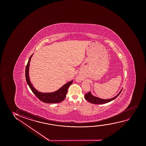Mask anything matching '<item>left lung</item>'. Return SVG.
<instances>
[{
    "label": "left lung",
    "mask_w": 146,
    "mask_h": 146,
    "mask_svg": "<svg viewBox=\"0 0 146 146\" xmlns=\"http://www.w3.org/2000/svg\"><path fill=\"white\" fill-rule=\"evenodd\" d=\"M122 90L120 91V93L115 96L114 98L109 99H102L101 98L96 97L93 96L92 94H91L90 92L87 93L85 95V98L87 101L90 102L91 103L95 104H102L107 103L108 102H111L113 100H114L115 99H116L119 95H120L121 92H122Z\"/></svg>",
    "instance_id": "left-lung-1"
}]
</instances>
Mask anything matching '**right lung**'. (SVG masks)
Here are the masks:
<instances>
[{"label": "right lung", "instance_id": "1", "mask_svg": "<svg viewBox=\"0 0 146 146\" xmlns=\"http://www.w3.org/2000/svg\"><path fill=\"white\" fill-rule=\"evenodd\" d=\"M32 55L30 56L29 59L28 63L26 65V69H25V78H26V82L28 84V86L30 87V89L31 90L33 94L37 97V98L42 102L46 103H58L63 101L66 98V94L67 93L68 89L70 85H71L73 83V80L69 82L64 86H62L61 88L57 90L56 92L53 93H43L35 89L33 87L32 84L30 82L29 77V62H30L31 58Z\"/></svg>", "mask_w": 146, "mask_h": 146}]
</instances>
